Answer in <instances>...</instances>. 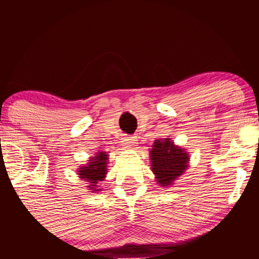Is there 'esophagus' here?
I'll use <instances>...</instances> for the list:
<instances>
[{
    "mask_svg": "<svg viewBox=\"0 0 259 259\" xmlns=\"http://www.w3.org/2000/svg\"><path fill=\"white\" fill-rule=\"evenodd\" d=\"M134 144H135V138L133 136H126L123 139V145H125L126 147H132Z\"/></svg>",
    "mask_w": 259,
    "mask_h": 259,
    "instance_id": "34e87169",
    "label": "esophagus"
}]
</instances>
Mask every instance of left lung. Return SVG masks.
Instances as JSON below:
<instances>
[{
    "instance_id": "1",
    "label": "left lung",
    "mask_w": 259,
    "mask_h": 259,
    "mask_svg": "<svg viewBox=\"0 0 259 259\" xmlns=\"http://www.w3.org/2000/svg\"><path fill=\"white\" fill-rule=\"evenodd\" d=\"M150 160L158 186L169 187L189 168L190 156L185 148L175 145L169 138H163L154 140Z\"/></svg>"
}]
</instances>
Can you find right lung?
<instances>
[{"label": "right lung", "mask_w": 259, "mask_h": 259, "mask_svg": "<svg viewBox=\"0 0 259 259\" xmlns=\"http://www.w3.org/2000/svg\"><path fill=\"white\" fill-rule=\"evenodd\" d=\"M108 153L105 151H100V152L95 153L94 157H90L88 163L81 167L78 168L76 173H78L80 179L88 181L90 192H99L100 189V181H102L107 175V167H108Z\"/></svg>", "instance_id": "obj_1"}]
</instances>
